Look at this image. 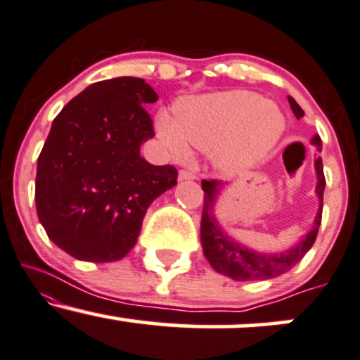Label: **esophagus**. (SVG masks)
Returning <instances> with one entry per match:
<instances>
[{
	"label": "esophagus",
	"instance_id": "1",
	"mask_svg": "<svg viewBox=\"0 0 360 360\" xmlns=\"http://www.w3.org/2000/svg\"><path fill=\"white\" fill-rule=\"evenodd\" d=\"M196 179V174L191 171H186V169H183V171H179V181H193Z\"/></svg>",
	"mask_w": 360,
	"mask_h": 360
}]
</instances>
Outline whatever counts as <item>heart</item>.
I'll return each mask as SVG.
<instances>
[{
    "label": "heart",
    "mask_w": 360,
    "mask_h": 360,
    "mask_svg": "<svg viewBox=\"0 0 360 360\" xmlns=\"http://www.w3.org/2000/svg\"><path fill=\"white\" fill-rule=\"evenodd\" d=\"M287 120L275 103L248 90L207 94L181 102L176 119L161 114L159 136L176 159H188L191 147L213 153L226 172L262 161L283 136Z\"/></svg>",
    "instance_id": "heart-1"
}]
</instances>
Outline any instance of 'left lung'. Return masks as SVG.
<instances>
[{
  "label": "left lung",
  "mask_w": 360,
  "mask_h": 360,
  "mask_svg": "<svg viewBox=\"0 0 360 360\" xmlns=\"http://www.w3.org/2000/svg\"><path fill=\"white\" fill-rule=\"evenodd\" d=\"M288 103L292 107L293 114L297 119L304 117V110L295 102V98L288 95ZM311 146L319 153H322V141L319 136L311 137ZM315 174H317V186H315V194L319 198V211L315 216L314 224L305 235H302L300 240L295 245L290 246L288 250L280 251H255L245 246L235 238L229 236L224 231L218 218H216V201L221 194L224 183L219 181H205L202 179V191H205V206H202V218H201V245L202 253L213 270L218 271L229 278L238 281L248 280H268L274 276H280L287 274L293 266L305 257V253L311 248L317 238L320 221H322V201H323V189H326V177H323V164L322 158H315Z\"/></svg>",
  "instance_id": "left-lung-1"
}]
</instances>
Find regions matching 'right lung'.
<instances>
[{
  "mask_svg": "<svg viewBox=\"0 0 360 360\" xmlns=\"http://www.w3.org/2000/svg\"><path fill=\"white\" fill-rule=\"evenodd\" d=\"M144 79L89 85L55 117L37 166L34 202L53 243L82 262L124 258L155 198L177 184L172 166H153L141 144L154 137Z\"/></svg>",
  "mask_w": 360,
  "mask_h": 360,
  "instance_id": "add662e5",
  "label": "right lung"
}]
</instances>
